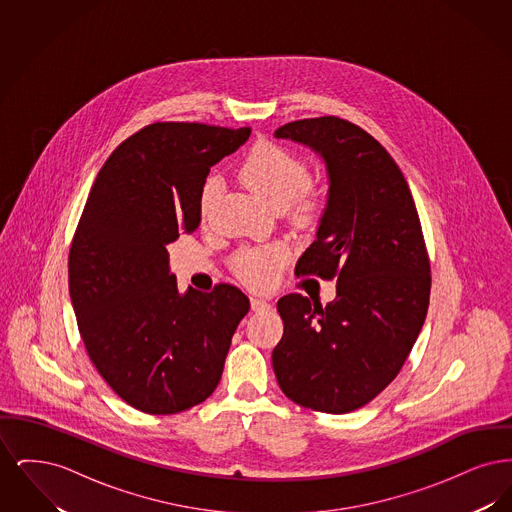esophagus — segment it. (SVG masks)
Returning a JSON list of instances; mask_svg holds the SVG:
<instances>
[{
    "label": "esophagus",
    "mask_w": 512,
    "mask_h": 512,
    "mask_svg": "<svg viewBox=\"0 0 512 512\" xmlns=\"http://www.w3.org/2000/svg\"><path fill=\"white\" fill-rule=\"evenodd\" d=\"M251 309H253L255 313H263V311H268V309H270V303H268L265 297L253 295V297H251Z\"/></svg>",
    "instance_id": "34e87169"
}]
</instances>
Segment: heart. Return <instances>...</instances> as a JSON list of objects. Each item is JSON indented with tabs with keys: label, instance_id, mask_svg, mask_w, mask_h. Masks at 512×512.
<instances>
[{
	"label": "heart",
	"instance_id": "1",
	"mask_svg": "<svg viewBox=\"0 0 512 512\" xmlns=\"http://www.w3.org/2000/svg\"><path fill=\"white\" fill-rule=\"evenodd\" d=\"M240 176L253 194L272 207H286L295 197L303 213H311L317 207V203L307 197L305 192L300 194L309 184V169L301 159H297L284 147L276 144H259L253 147L240 167ZM219 190V178L209 176L199 195L201 215L209 211L219 195ZM282 259L284 253L276 245L249 247L236 255L234 267L247 284L261 288L268 286L278 276Z\"/></svg>",
	"mask_w": 512,
	"mask_h": 512
}]
</instances>
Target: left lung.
Wrapping results in <instances>:
<instances>
[{"instance_id":"obj_1","label":"left lung","mask_w":512,"mask_h":512,"mask_svg":"<svg viewBox=\"0 0 512 512\" xmlns=\"http://www.w3.org/2000/svg\"><path fill=\"white\" fill-rule=\"evenodd\" d=\"M280 140L309 147L328 174L315 242L295 274L336 278L326 307L278 299L284 336L272 351L280 390L297 405L365 407L407 361L430 303V261L407 180L368 132L338 117L288 122Z\"/></svg>"}]
</instances>
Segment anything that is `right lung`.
<instances>
[{"mask_svg": "<svg viewBox=\"0 0 512 512\" xmlns=\"http://www.w3.org/2000/svg\"><path fill=\"white\" fill-rule=\"evenodd\" d=\"M251 128L155 122L101 167L69 253V292L86 351L134 409L174 414L219 386L249 299L230 284L182 293L167 245L201 222L209 169Z\"/></svg>", "mask_w": 512, "mask_h": 512, "instance_id": "add662e5", "label": "right lung"}]
</instances>
